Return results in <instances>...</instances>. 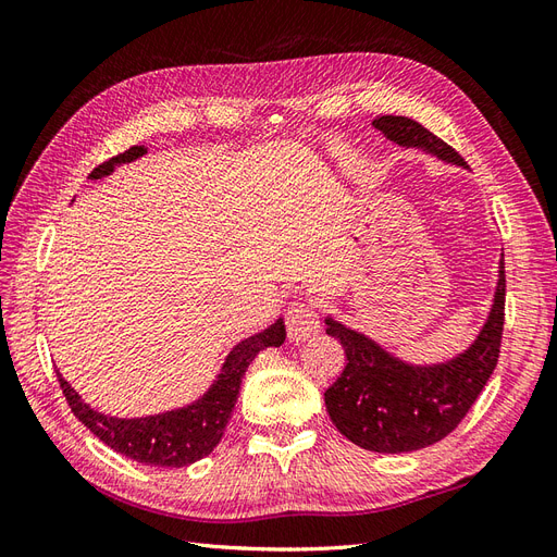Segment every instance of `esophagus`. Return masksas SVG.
Returning a JSON list of instances; mask_svg holds the SVG:
<instances>
[{"label": "esophagus", "instance_id": "obj_1", "mask_svg": "<svg viewBox=\"0 0 557 557\" xmlns=\"http://www.w3.org/2000/svg\"><path fill=\"white\" fill-rule=\"evenodd\" d=\"M285 327H288L290 342H305L311 334L318 332L320 320L315 309L307 305V301H293V305L285 309Z\"/></svg>", "mask_w": 557, "mask_h": 557}]
</instances>
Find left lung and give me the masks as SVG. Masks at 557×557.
Instances as JSON below:
<instances>
[{"mask_svg":"<svg viewBox=\"0 0 557 557\" xmlns=\"http://www.w3.org/2000/svg\"><path fill=\"white\" fill-rule=\"evenodd\" d=\"M372 125L404 148L425 150L467 170V162L448 144L411 117L379 115ZM504 293L502 256L493 307L476 339L455 358L436 364L404 362L367 334L327 315L325 332L342 342L348 360L342 376L325 391V407L336 430L348 442L374 453H411L442 442L460 425L495 372Z\"/></svg>","mask_w":557,"mask_h":557,"instance_id":"obj_1","label":"left lung"}]
</instances>
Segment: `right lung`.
Wrapping results in <instances>:
<instances>
[{
  "label": "right lung",
  "mask_w": 557,
  "mask_h": 557,
  "mask_svg": "<svg viewBox=\"0 0 557 557\" xmlns=\"http://www.w3.org/2000/svg\"><path fill=\"white\" fill-rule=\"evenodd\" d=\"M146 153V146H132L125 153L95 166L88 178H104L115 166L139 160ZM283 342L285 325L283 318H276L267 330L248 336V339L239 342L227 352L221 374L215 376L209 391L199 399L185 404L181 409L144 418L107 416L83 401L81 395L70 385V381L62 379V374H58V381L74 416L97 440H102L115 453L150 467H188L201 458H207L218 446V442L223 440V432L227 428L234 404H237L242 379L248 364L256 360L260 350L276 348Z\"/></svg>",
  "instance_id": "right-lung-1"
}]
</instances>
